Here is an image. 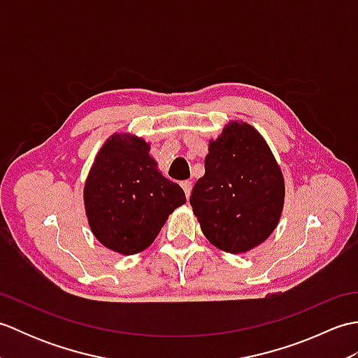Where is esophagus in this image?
I'll return each instance as SVG.
<instances>
[{"instance_id": "1", "label": "esophagus", "mask_w": 358, "mask_h": 358, "mask_svg": "<svg viewBox=\"0 0 358 358\" xmlns=\"http://www.w3.org/2000/svg\"><path fill=\"white\" fill-rule=\"evenodd\" d=\"M181 187H183V191L186 194V199H189L192 191V181H183V183H181Z\"/></svg>"}]
</instances>
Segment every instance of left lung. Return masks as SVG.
<instances>
[{
    "label": "left lung",
    "instance_id": "obj_1",
    "mask_svg": "<svg viewBox=\"0 0 358 358\" xmlns=\"http://www.w3.org/2000/svg\"><path fill=\"white\" fill-rule=\"evenodd\" d=\"M204 171L189 201L212 245L238 254L268 238L283 209L285 181L262 135L234 121L210 141Z\"/></svg>",
    "mask_w": 358,
    "mask_h": 358
}]
</instances>
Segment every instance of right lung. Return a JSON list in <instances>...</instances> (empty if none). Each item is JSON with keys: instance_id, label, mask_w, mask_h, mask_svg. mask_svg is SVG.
Segmentation results:
<instances>
[{"instance_id": "add662e5", "label": "right lung", "mask_w": 358, "mask_h": 358, "mask_svg": "<svg viewBox=\"0 0 358 358\" xmlns=\"http://www.w3.org/2000/svg\"><path fill=\"white\" fill-rule=\"evenodd\" d=\"M185 191L157 171L148 143L112 135L104 143L85 186L86 214L96 240L132 255L150 246Z\"/></svg>"}]
</instances>
